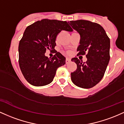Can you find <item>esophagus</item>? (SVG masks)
<instances>
[{"mask_svg":"<svg viewBox=\"0 0 124 124\" xmlns=\"http://www.w3.org/2000/svg\"><path fill=\"white\" fill-rule=\"evenodd\" d=\"M70 62H71L70 58H66V64H69Z\"/></svg>","mask_w":124,"mask_h":124,"instance_id":"obj_1","label":"esophagus"}]
</instances>
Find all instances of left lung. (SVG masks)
<instances>
[{"label":"left lung","mask_w":124,"mask_h":124,"mask_svg":"<svg viewBox=\"0 0 124 124\" xmlns=\"http://www.w3.org/2000/svg\"><path fill=\"white\" fill-rule=\"evenodd\" d=\"M70 24L80 35L77 55H85L86 62L73 58L77 68L71 73L72 81L77 87L90 88L101 80L109 62L110 40L103 27L85 20L70 21Z\"/></svg>","instance_id":"8db88e82"}]
</instances>
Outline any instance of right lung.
<instances>
[{
  "label": "right lung",
  "instance_id": "1",
  "mask_svg": "<svg viewBox=\"0 0 124 124\" xmlns=\"http://www.w3.org/2000/svg\"><path fill=\"white\" fill-rule=\"evenodd\" d=\"M71 31L66 21L44 19L27 26L19 45V63L26 80L34 86L52 82L58 67L66 58L54 49L56 37L62 30ZM47 50L55 53L51 58L45 56Z\"/></svg>",
  "mask_w": 124,
  "mask_h": 124
}]
</instances>
